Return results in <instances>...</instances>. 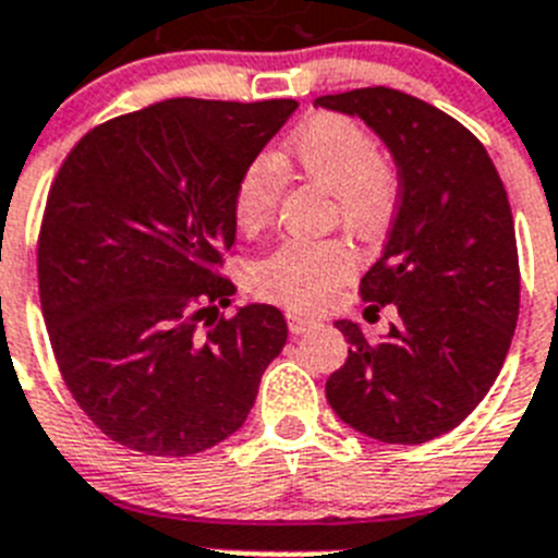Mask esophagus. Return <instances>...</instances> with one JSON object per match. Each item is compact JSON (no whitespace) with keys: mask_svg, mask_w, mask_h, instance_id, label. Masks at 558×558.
Masks as SVG:
<instances>
[{"mask_svg":"<svg viewBox=\"0 0 558 558\" xmlns=\"http://www.w3.org/2000/svg\"><path fill=\"white\" fill-rule=\"evenodd\" d=\"M318 324L322 322H318V318H313V315H304V313H299V310H288V327L293 335L310 332V329H315Z\"/></svg>","mask_w":558,"mask_h":558,"instance_id":"1","label":"esophagus"}]
</instances>
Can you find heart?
Listing matches in <instances>:
<instances>
[{
	"mask_svg": "<svg viewBox=\"0 0 558 558\" xmlns=\"http://www.w3.org/2000/svg\"><path fill=\"white\" fill-rule=\"evenodd\" d=\"M304 179L332 195V220L372 240L391 226L399 179L368 128L343 113H315L295 128L284 150ZM284 172L274 156H256L234 186V223L243 234L270 226ZM357 270L343 240H284L248 268V290L290 310H322Z\"/></svg>",
	"mask_w": 558,
	"mask_h": 558,
	"instance_id": "b5f03b06",
	"label": "heart"
}]
</instances>
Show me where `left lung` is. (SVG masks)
<instances>
[{"label":"left lung","instance_id":"8db88e82","mask_svg":"<svg viewBox=\"0 0 558 558\" xmlns=\"http://www.w3.org/2000/svg\"><path fill=\"white\" fill-rule=\"evenodd\" d=\"M386 142L399 204L383 256L360 279L368 310L393 304L383 340L338 322L347 363L327 399L386 445H425L458 427L495 386L520 315L509 195L486 147L450 113L386 86L318 97Z\"/></svg>","mask_w":558,"mask_h":558}]
</instances>
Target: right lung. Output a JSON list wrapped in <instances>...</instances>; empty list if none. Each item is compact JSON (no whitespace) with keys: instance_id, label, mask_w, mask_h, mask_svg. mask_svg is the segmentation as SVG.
Here are the masks:
<instances>
[{"instance_id":"1","label":"right lung","mask_w":558,"mask_h":558,"mask_svg":"<svg viewBox=\"0 0 558 558\" xmlns=\"http://www.w3.org/2000/svg\"><path fill=\"white\" fill-rule=\"evenodd\" d=\"M295 100L175 97L77 142L49 186L38 293L61 377L111 441L184 458L240 430L284 315L220 274L234 186Z\"/></svg>"}]
</instances>
